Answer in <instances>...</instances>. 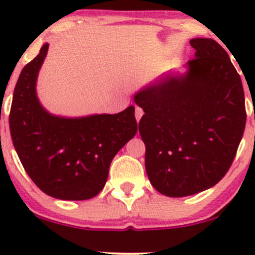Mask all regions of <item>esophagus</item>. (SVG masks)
Segmentation results:
<instances>
[{"mask_svg": "<svg viewBox=\"0 0 255 255\" xmlns=\"http://www.w3.org/2000/svg\"><path fill=\"white\" fill-rule=\"evenodd\" d=\"M142 115H144V111H142L141 108L135 107V119H136L137 122L140 121V119H141Z\"/></svg>", "mask_w": 255, "mask_h": 255, "instance_id": "1", "label": "esophagus"}]
</instances>
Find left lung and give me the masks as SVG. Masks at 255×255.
<instances>
[{
    "label": "left lung",
    "instance_id": "8db88e82",
    "mask_svg": "<svg viewBox=\"0 0 255 255\" xmlns=\"http://www.w3.org/2000/svg\"><path fill=\"white\" fill-rule=\"evenodd\" d=\"M187 73L139 91L150 182L166 197L197 194L218 183L233 164L246 126L242 81L216 40L194 38Z\"/></svg>",
    "mask_w": 255,
    "mask_h": 255
}]
</instances>
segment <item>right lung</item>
I'll list each match as a JSON object with an SVG mask.
<instances>
[{
  "label": "right lung",
  "instance_id": "add662e5",
  "mask_svg": "<svg viewBox=\"0 0 255 255\" xmlns=\"http://www.w3.org/2000/svg\"><path fill=\"white\" fill-rule=\"evenodd\" d=\"M48 49L45 43L17 79L9 114L11 140L40 191L61 200H87L103 189L113 158L135 135V109L130 105L114 115L75 119L51 115L36 92Z\"/></svg>",
  "mask_w": 255,
  "mask_h": 255
}]
</instances>
